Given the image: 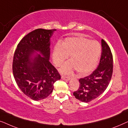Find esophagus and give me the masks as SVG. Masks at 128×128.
Listing matches in <instances>:
<instances>
[{"label": "esophagus", "mask_w": 128, "mask_h": 128, "mask_svg": "<svg viewBox=\"0 0 128 128\" xmlns=\"http://www.w3.org/2000/svg\"><path fill=\"white\" fill-rule=\"evenodd\" d=\"M61 78H62V79H64V80H69L70 79V78L69 76H61Z\"/></svg>", "instance_id": "obj_1"}]
</instances>
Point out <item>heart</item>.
<instances>
[{
    "mask_svg": "<svg viewBox=\"0 0 128 128\" xmlns=\"http://www.w3.org/2000/svg\"><path fill=\"white\" fill-rule=\"evenodd\" d=\"M101 50V46L98 42L78 36L67 38L60 44H56L54 46L52 56L56 65L59 66L70 55V61L64 64L61 72L70 73L74 68L78 74L85 76L97 66Z\"/></svg>",
    "mask_w": 128,
    "mask_h": 128,
    "instance_id": "obj_1",
    "label": "heart"
}]
</instances>
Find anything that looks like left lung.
<instances>
[{
  "label": "left lung",
  "mask_w": 128,
  "mask_h": 128,
  "mask_svg": "<svg viewBox=\"0 0 128 128\" xmlns=\"http://www.w3.org/2000/svg\"><path fill=\"white\" fill-rule=\"evenodd\" d=\"M102 52L97 69L88 76L79 79L78 88L73 92L77 99L88 102L100 96L107 88L113 72V57L107 43L102 39Z\"/></svg>",
  "instance_id": "left-lung-1"
}]
</instances>
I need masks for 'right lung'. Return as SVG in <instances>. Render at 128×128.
<instances>
[{
  "label": "right lung",
  "instance_id": "add662e5",
  "mask_svg": "<svg viewBox=\"0 0 128 128\" xmlns=\"http://www.w3.org/2000/svg\"><path fill=\"white\" fill-rule=\"evenodd\" d=\"M56 30H34L22 38L14 54L13 73L22 92L33 100L44 99L51 94L54 84L60 79L58 70L50 64V38ZM34 50L40 52L31 62Z\"/></svg>",
  "mask_w": 128,
  "mask_h": 128
}]
</instances>
